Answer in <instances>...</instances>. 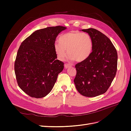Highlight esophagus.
<instances>
[{"instance_id": "obj_1", "label": "esophagus", "mask_w": 131, "mask_h": 131, "mask_svg": "<svg viewBox=\"0 0 131 131\" xmlns=\"http://www.w3.org/2000/svg\"><path fill=\"white\" fill-rule=\"evenodd\" d=\"M70 66H69L68 64H67V63H66V64H64V68L66 69L68 68H70Z\"/></svg>"}]
</instances>
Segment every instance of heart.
Returning <instances> with one entry per match:
<instances>
[{
    "instance_id": "heart-1",
    "label": "heart",
    "mask_w": 131,
    "mask_h": 131,
    "mask_svg": "<svg viewBox=\"0 0 131 131\" xmlns=\"http://www.w3.org/2000/svg\"><path fill=\"white\" fill-rule=\"evenodd\" d=\"M58 42L55 43L54 49L59 60H63L67 54L70 61L84 62L88 59L93 49V41L86 33L72 31L61 35Z\"/></svg>"
}]
</instances>
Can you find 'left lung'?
<instances>
[{"label": "left lung", "instance_id": "1", "mask_svg": "<svg viewBox=\"0 0 131 131\" xmlns=\"http://www.w3.org/2000/svg\"><path fill=\"white\" fill-rule=\"evenodd\" d=\"M93 41L89 57L75 65L77 75L74 82L82 96L93 97L106 92L115 77L117 53L110 39L94 28L82 29Z\"/></svg>", "mask_w": 131, "mask_h": 131}]
</instances>
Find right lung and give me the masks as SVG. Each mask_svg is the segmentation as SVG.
<instances>
[{"label":"right lung","instance_id":"add662e5","mask_svg":"<svg viewBox=\"0 0 131 131\" xmlns=\"http://www.w3.org/2000/svg\"><path fill=\"white\" fill-rule=\"evenodd\" d=\"M65 27H50L35 31L19 46L15 62L18 86L31 97L40 98L53 89L64 63L57 59L54 42Z\"/></svg>","mask_w":131,"mask_h":131}]
</instances>
